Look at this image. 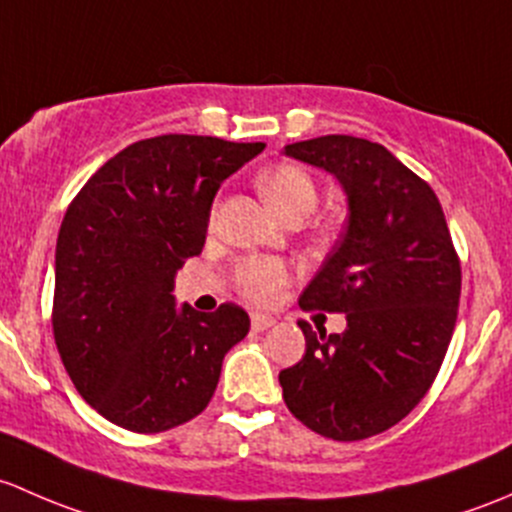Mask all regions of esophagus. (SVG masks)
<instances>
[{"label":"esophagus","mask_w":512,"mask_h":512,"mask_svg":"<svg viewBox=\"0 0 512 512\" xmlns=\"http://www.w3.org/2000/svg\"><path fill=\"white\" fill-rule=\"evenodd\" d=\"M273 323H276V320H273L271 315H261V313L251 315V330H256V333H261V330H268Z\"/></svg>","instance_id":"esophagus-1"}]
</instances>
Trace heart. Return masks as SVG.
<instances>
[{
  "instance_id": "obj_1",
  "label": "heart",
  "mask_w": 512,
  "mask_h": 512,
  "mask_svg": "<svg viewBox=\"0 0 512 512\" xmlns=\"http://www.w3.org/2000/svg\"><path fill=\"white\" fill-rule=\"evenodd\" d=\"M258 189L273 207V212L286 219L288 224L291 221L300 224L308 214H313L315 204H318V184L298 165L271 167L258 177ZM288 281H291V266L281 258H246L234 273L236 291L251 303H268Z\"/></svg>"
}]
</instances>
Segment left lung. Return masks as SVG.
Returning a JSON list of instances; mask_svg holds the SVG:
<instances>
[{"instance_id": "obj_1", "label": "left lung", "mask_w": 512, "mask_h": 512, "mask_svg": "<svg viewBox=\"0 0 512 512\" xmlns=\"http://www.w3.org/2000/svg\"><path fill=\"white\" fill-rule=\"evenodd\" d=\"M340 179L350 204L342 239L300 295L303 310L345 313L347 330L315 333L281 370L286 407L315 434L360 441L392 429L424 399L456 328L461 261L434 189L387 147L352 135L286 145Z\"/></svg>"}]
</instances>
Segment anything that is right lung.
Segmentation results:
<instances>
[{"instance_id":"1","label":"right lung","mask_w":512,"mask_h":512,"mask_svg":"<svg viewBox=\"0 0 512 512\" xmlns=\"http://www.w3.org/2000/svg\"><path fill=\"white\" fill-rule=\"evenodd\" d=\"M263 142L157 135L133 142L68 204L56 241L51 325L73 387L135 434L207 409L224 355L249 333L234 303L175 308L177 268L199 256L226 177Z\"/></svg>"}]
</instances>
